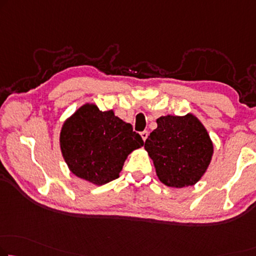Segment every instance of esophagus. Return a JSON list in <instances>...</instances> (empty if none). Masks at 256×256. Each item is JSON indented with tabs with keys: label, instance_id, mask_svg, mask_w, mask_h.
<instances>
[{
	"label": "esophagus",
	"instance_id": "obj_1",
	"mask_svg": "<svg viewBox=\"0 0 256 256\" xmlns=\"http://www.w3.org/2000/svg\"><path fill=\"white\" fill-rule=\"evenodd\" d=\"M140 136H141V138H142V140H144V141H146L147 136H148V131H144V132H141V133H140Z\"/></svg>",
	"mask_w": 256,
	"mask_h": 256
}]
</instances>
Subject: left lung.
Returning a JSON list of instances; mask_svg holds the SVG:
<instances>
[{"mask_svg":"<svg viewBox=\"0 0 256 256\" xmlns=\"http://www.w3.org/2000/svg\"><path fill=\"white\" fill-rule=\"evenodd\" d=\"M144 150L152 160L160 182L169 188L196 185L207 171L214 154L210 136L192 112L156 120Z\"/></svg>","mask_w":256,"mask_h":256,"instance_id":"1","label":"left lung"}]
</instances>
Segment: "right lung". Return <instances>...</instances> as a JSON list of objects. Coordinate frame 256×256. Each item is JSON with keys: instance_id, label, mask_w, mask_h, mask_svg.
I'll return each mask as SVG.
<instances>
[{"instance_id": "obj_1", "label": "right lung", "mask_w": 256, "mask_h": 256, "mask_svg": "<svg viewBox=\"0 0 256 256\" xmlns=\"http://www.w3.org/2000/svg\"><path fill=\"white\" fill-rule=\"evenodd\" d=\"M144 146L132 125L102 112L94 104H85L62 125L60 147L68 170L94 185H104L120 177L125 160Z\"/></svg>"}]
</instances>
